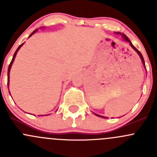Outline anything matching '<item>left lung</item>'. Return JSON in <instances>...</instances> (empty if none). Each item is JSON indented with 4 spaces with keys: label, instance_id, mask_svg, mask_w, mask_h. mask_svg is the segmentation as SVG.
Instances as JSON below:
<instances>
[{
    "label": "left lung",
    "instance_id": "obj_1",
    "mask_svg": "<svg viewBox=\"0 0 157 157\" xmlns=\"http://www.w3.org/2000/svg\"><path fill=\"white\" fill-rule=\"evenodd\" d=\"M117 33V34H118V35H121V36H122V37H123V39H124V40L127 41L128 42H129V43H130V45H131V48H132L133 49H134V50L135 51V52H137V54H138V55H139V56H140V59H141V61H142V63H143V64H144V65L145 66V62H144V60L143 55H141V53H140V52H139V51L137 50V49L135 47H134V45H132V43H131V41H130V39H128V38L127 36H126L125 35H124V34H122V33ZM95 115H97V116H99V117H102V118H107L106 117L102 116V115H97V114H95Z\"/></svg>",
    "mask_w": 157,
    "mask_h": 157
}]
</instances>
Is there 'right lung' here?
I'll list each match as a JSON object with an SVG mask.
<instances>
[{
  "mask_svg": "<svg viewBox=\"0 0 157 157\" xmlns=\"http://www.w3.org/2000/svg\"><path fill=\"white\" fill-rule=\"evenodd\" d=\"M43 28V27H42ZM37 31V29H36V30H34V31L33 32V33H31V34H30V36H29V38L30 37V36H33V34H34L35 33H36V32ZM23 45V44H21V45H20V46L18 47V48H17V50H16V52H15V53H14V55H13V59H12V61H11V62H10V65H9V67H8V71H7V87L9 88V77H10V68H11V66H12V64H13V61H14V59H15V57H16V55H17V52H18L19 51V49H20V48H21L22 47V45ZM9 93H10V92H9Z\"/></svg>",
  "mask_w": 157,
  "mask_h": 157,
  "instance_id": "1",
  "label": "right lung"
}]
</instances>
